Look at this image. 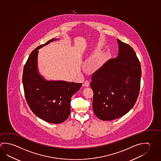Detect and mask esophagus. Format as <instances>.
<instances>
[{"instance_id":"esophagus-1","label":"esophagus","mask_w":161,"mask_h":161,"mask_svg":"<svg viewBox=\"0 0 161 161\" xmlns=\"http://www.w3.org/2000/svg\"><path fill=\"white\" fill-rule=\"evenodd\" d=\"M89 85H90V83H89V82L87 80L85 81L84 82V86H85V87H89Z\"/></svg>"}]
</instances>
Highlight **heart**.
<instances>
[{
	"label": "heart",
	"instance_id": "1",
	"mask_svg": "<svg viewBox=\"0 0 161 161\" xmlns=\"http://www.w3.org/2000/svg\"><path fill=\"white\" fill-rule=\"evenodd\" d=\"M106 62V56L103 54L96 55V53L92 54L86 60L87 68L92 72H96L103 66Z\"/></svg>",
	"mask_w": 161,
	"mask_h": 161
}]
</instances>
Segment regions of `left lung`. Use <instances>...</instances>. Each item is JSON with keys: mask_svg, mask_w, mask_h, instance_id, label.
<instances>
[{"mask_svg": "<svg viewBox=\"0 0 161 161\" xmlns=\"http://www.w3.org/2000/svg\"><path fill=\"white\" fill-rule=\"evenodd\" d=\"M118 55L94 73L90 83L93 108L99 119L109 121L126 114L135 104L140 89L141 69L135 52L117 39Z\"/></svg>", "mask_w": 161, "mask_h": 161, "instance_id": "1", "label": "left lung"}]
</instances>
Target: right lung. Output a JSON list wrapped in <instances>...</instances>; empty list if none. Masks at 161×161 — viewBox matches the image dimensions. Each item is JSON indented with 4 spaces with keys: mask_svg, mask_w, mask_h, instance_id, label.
Listing matches in <instances>:
<instances>
[{
    "mask_svg": "<svg viewBox=\"0 0 161 161\" xmlns=\"http://www.w3.org/2000/svg\"><path fill=\"white\" fill-rule=\"evenodd\" d=\"M58 39H52L32 51L24 67L23 84L26 99L35 115L45 121L59 124L71 113L72 96L79 90L81 83L47 81L38 72V50Z\"/></svg>",
    "mask_w": 161,
    "mask_h": 161,
    "instance_id": "obj_1",
    "label": "right lung"
}]
</instances>
